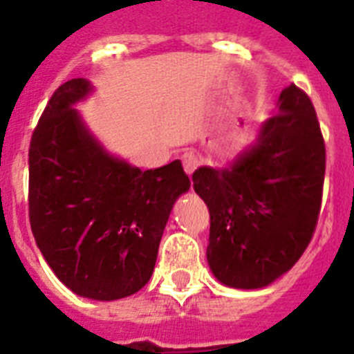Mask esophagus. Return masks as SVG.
<instances>
[{
  "instance_id": "esophagus-1",
  "label": "esophagus",
  "mask_w": 354,
  "mask_h": 354,
  "mask_svg": "<svg viewBox=\"0 0 354 354\" xmlns=\"http://www.w3.org/2000/svg\"><path fill=\"white\" fill-rule=\"evenodd\" d=\"M198 165H200V159H198V156L195 154V152H186V154L183 156V167H184V170H186V174L189 175V177H192L193 171L198 168Z\"/></svg>"
}]
</instances>
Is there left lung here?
<instances>
[{"instance_id": "left-lung-1", "label": "left lung", "mask_w": 354, "mask_h": 354, "mask_svg": "<svg viewBox=\"0 0 354 354\" xmlns=\"http://www.w3.org/2000/svg\"><path fill=\"white\" fill-rule=\"evenodd\" d=\"M326 150L310 97L282 90L278 113L227 167H200L193 187L211 216L207 262L234 289H262L292 268L312 239Z\"/></svg>"}]
</instances>
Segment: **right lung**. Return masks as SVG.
<instances>
[{
    "instance_id": "add662e5",
    "label": "right lung",
    "mask_w": 354,
    "mask_h": 354,
    "mask_svg": "<svg viewBox=\"0 0 354 354\" xmlns=\"http://www.w3.org/2000/svg\"><path fill=\"white\" fill-rule=\"evenodd\" d=\"M93 92L76 77L53 93L30 143V223L64 286L113 301L150 280L174 204L192 183L180 161L140 170L109 154L74 106Z\"/></svg>"
}]
</instances>
